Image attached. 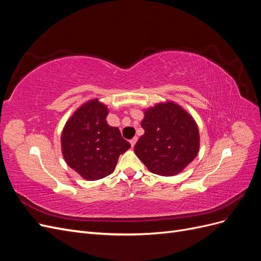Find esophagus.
Listing matches in <instances>:
<instances>
[{
    "label": "esophagus",
    "mask_w": 261,
    "mask_h": 261,
    "mask_svg": "<svg viewBox=\"0 0 261 261\" xmlns=\"http://www.w3.org/2000/svg\"><path fill=\"white\" fill-rule=\"evenodd\" d=\"M137 140H138V138H137V137H134L133 139H130V140H129V143H130V146H132V148H134V146L136 145Z\"/></svg>",
    "instance_id": "1"
}]
</instances>
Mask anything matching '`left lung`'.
<instances>
[{
    "label": "left lung",
    "mask_w": 261,
    "mask_h": 261,
    "mask_svg": "<svg viewBox=\"0 0 261 261\" xmlns=\"http://www.w3.org/2000/svg\"><path fill=\"white\" fill-rule=\"evenodd\" d=\"M141 127L145 134L137 141L134 151L154 174L176 175L198 153V126L174 102L158 103L146 110Z\"/></svg>",
    "instance_id": "8db88e82"
}]
</instances>
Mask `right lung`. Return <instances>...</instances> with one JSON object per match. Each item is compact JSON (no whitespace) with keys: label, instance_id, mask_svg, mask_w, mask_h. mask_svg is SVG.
I'll use <instances>...</instances> for the list:
<instances>
[{"label":"right lung","instance_id":"obj_1","mask_svg":"<svg viewBox=\"0 0 261 261\" xmlns=\"http://www.w3.org/2000/svg\"><path fill=\"white\" fill-rule=\"evenodd\" d=\"M108 113L107 106L92 99L77 109L63 128V156L85 179L96 180L111 174L118 156L130 148L120 129L107 123Z\"/></svg>","mask_w":261,"mask_h":261}]
</instances>
